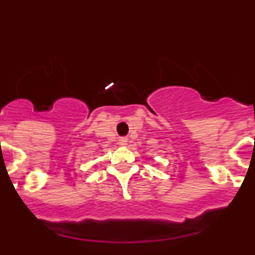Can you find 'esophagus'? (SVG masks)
Masks as SVG:
<instances>
[{
    "instance_id": "1",
    "label": "esophagus",
    "mask_w": 255,
    "mask_h": 255,
    "mask_svg": "<svg viewBox=\"0 0 255 255\" xmlns=\"http://www.w3.org/2000/svg\"><path fill=\"white\" fill-rule=\"evenodd\" d=\"M120 144L121 145H126L128 144V138H120Z\"/></svg>"
}]
</instances>
